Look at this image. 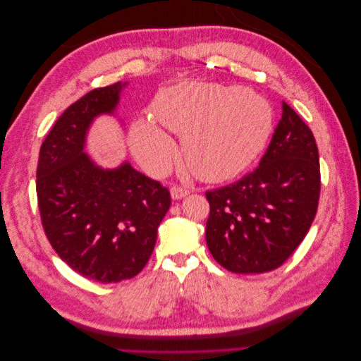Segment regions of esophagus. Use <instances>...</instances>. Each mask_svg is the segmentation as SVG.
Segmentation results:
<instances>
[{"label": "esophagus", "mask_w": 361, "mask_h": 361, "mask_svg": "<svg viewBox=\"0 0 361 361\" xmlns=\"http://www.w3.org/2000/svg\"><path fill=\"white\" fill-rule=\"evenodd\" d=\"M170 192H171V197L174 200H178V199L185 197V195H187V194H190V190L187 187H180V185H173Z\"/></svg>", "instance_id": "obj_1"}]
</instances>
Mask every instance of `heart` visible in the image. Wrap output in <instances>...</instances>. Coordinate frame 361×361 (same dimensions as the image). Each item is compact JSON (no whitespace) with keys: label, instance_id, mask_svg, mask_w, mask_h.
Instances as JSON below:
<instances>
[{"label":"heart","instance_id":"obj_1","mask_svg":"<svg viewBox=\"0 0 361 361\" xmlns=\"http://www.w3.org/2000/svg\"><path fill=\"white\" fill-rule=\"evenodd\" d=\"M152 114L182 137L185 161L204 180H223L244 170L267 145L272 125V110L262 96L241 87L207 82L162 90ZM130 147L152 174L167 171L178 157L170 135L143 118L130 128Z\"/></svg>","mask_w":361,"mask_h":361}]
</instances>
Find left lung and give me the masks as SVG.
I'll return each mask as SVG.
<instances>
[{
	"label": "left lung",
	"mask_w": 361,
	"mask_h": 361,
	"mask_svg": "<svg viewBox=\"0 0 361 361\" xmlns=\"http://www.w3.org/2000/svg\"><path fill=\"white\" fill-rule=\"evenodd\" d=\"M281 118L259 166L239 180L206 191V244L236 274L281 267L302 243L318 211L321 171L310 128L281 104Z\"/></svg>",
	"instance_id": "obj_1"
}]
</instances>
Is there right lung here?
<instances>
[{
	"mask_svg": "<svg viewBox=\"0 0 361 361\" xmlns=\"http://www.w3.org/2000/svg\"><path fill=\"white\" fill-rule=\"evenodd\" d=\"M122 82L84 94L40 146L37 202L43 231L61 260L82 277L118 283L135 277L155 248L170 191L128 162L102 170L84 154L92 120L113 113Z\"/></svg>",
	"mask_w": 361,
	"mask_h": 361,
	"instance_id": "add662e5",
	"label": "right lung"
}]
</instances>
